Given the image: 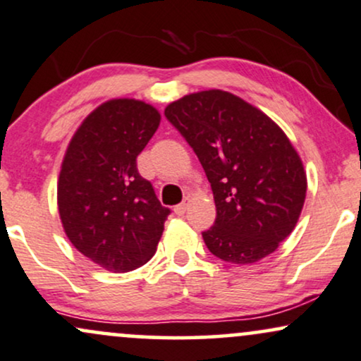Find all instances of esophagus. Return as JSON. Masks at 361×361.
<instances>
[{
    "instance_id": "esophagus-1",
    "label": "esophagus",
    "mask_w": 361,
    "mask_h": 361,
    "mask_svg": "<svg viewBox=\"0 0 361 361\" xmlns=\"http://www.w3.org/2000/svg\"><path fill=\"white\" fill-rule=\"evenodd\" d=\"M173 211H176V214L177 216H182L185 213V211H188V201H182L180 204H177L176 207H173Z\"/></svg>"
}]
</instances>
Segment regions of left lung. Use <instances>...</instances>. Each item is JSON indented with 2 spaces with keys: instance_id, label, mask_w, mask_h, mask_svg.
I'll return each instance as SVG.
<instances>
[{
  "instance_id": "obj_1",
  "label": "left lung",
  "mask_w": 361,
  "mask_h": 361,
  "mask_svg": "<svg viewBox=\"0 0 361 361\" xmlns=\"http://www.w3.org/2000/svg\"><path fill=\"white\" fill-rule=\"evenodd\" d=\"M165 118L204 169L216 202L214 226L202 231L207 250L231 264H255L295 228L306 172L275 123L231 92L211 89L173 101Z\"/></svg>"
}]
</instances>
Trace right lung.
Instances as JSON below:
<instances>
[{"label": "right lung", "instance_id": "add662e5", "mask_svg": "<svg viewBox=\"0 0 361 361\" xmlns=\"http://www.w3.org/2000/svg\"><path fill=\"white\" fill-rule=\"evenodd\" d=\"M160 125L154 106L111 99L96 108L62 162L57 202L71 243L109 272H130L154 257L171 214L137 169Z\"/></svg>", "mask_w": 361, "mask_h": 361}]
</instances>
